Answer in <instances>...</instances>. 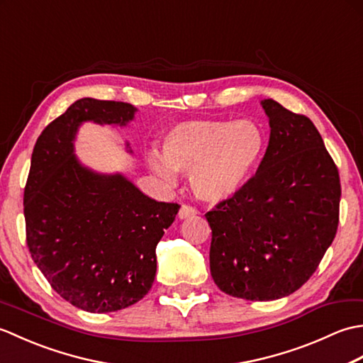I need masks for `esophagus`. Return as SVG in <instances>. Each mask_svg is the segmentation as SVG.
Wrapping results in <instances>:
<instances>
[{
    "label": "esophagus",
    "mask_w": 363,
    "mask_h": 363,
    "mask_svg": "<svg viewBox=\"0 0 363 363\" xmlns=\"http://www.w3.org/2000/svg\"><path fill=\"white\" fill-rule=\"evenodd\" d=\"M195 213L196 212H195L194 207L182 204L181 209H179V213H177V217H179V220H186V218H190V217H195Z\"/></svg>",
    "instance_id": "1"
}]
</instances>
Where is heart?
Wrapping results in <instances>:
<instances>
[{"instance_id":"b5f03b06","label":"heart","mask_w":363,"mask_h":363,"mask_svg":"<svg viewBox=\"0 0 363 363\" xmlns=\"http://www.w3.org/2000/svg\"><path fill=\"white\" fill-rule=\"evenodd\" d=\"M264 150L265 133L256 121L195 118L169 129L162 156L148 152V165L167 182H174L176 173L190 174L195 196L218 204L242 190Z\"/></svg>"}]
</instances>
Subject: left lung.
Here are the masks:
<instances>
[{"mask_svg": "<svg viewBox=\"0 0 363 363\" xmlns=\"http://www.w3.org/2000/svg\"><path fill=\"white\" fill-rule=\"evenodd\" d=\"M269 140L256 174L206 213L211 274L221 291L250 301L291 295L315 273L338 226L340 177L304 115L260 101Z\"/></svg>", "mask_w": 363, "mask_h": 363, "instance_id": "8db88e82", "label": "left lung"}]
</instances>
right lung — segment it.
Returning <instances> with one entry per match:
<instances>
[{"label":"right lung","mask_w":363,"mask_h":363,"mask_svg":"<svg viewBox=\"0 0 363 363\" xmlns=\"http://www.w3.org/2000/svg\"><path fill=\"white\" fill-rule=\"evenodd\" d=\"M135 112L128 103L78 99L43 129L30 157L23 201L30 257L60 296L91 313L126 309L150 291L156 246L181 207L146 196L125 174L94 172L74 154L82 123L126 126Z\"/></svg>","instance_id":"1"}]
</instances>
